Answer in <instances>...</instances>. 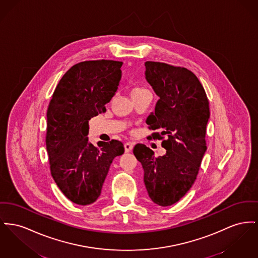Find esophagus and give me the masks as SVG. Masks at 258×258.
Here are the masks:
<instances>
[{"label":"esophagus","instance_id":"1","mask_svg":"<svg viewBox=\"0 0 258 258\" xmlns=\"http://www.w3.org/2000/svg\"><path fill=\"white\" fill-rule=\"evenodd\" d=\"M133 148H134V143H132V142L124 143V151L126 152V153L132 151Z\"/></svg>","mask_w":258,"mask_h":258}]
</instances>
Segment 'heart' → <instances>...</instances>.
I'll return each instance as SVG.
<instances>
[{
  "label": "heart",
  "instance_id": "obj_1",
  "mask_svg": "<svg viewBox=\"0 0 258 258\" xmlns=\"http://www.w3.org/2000/svg\"><path fill=\"white\" fill-rule=\"evenodd\" d=\"M145 91H148L146 89H144V88H142V87H139V86H137V87H135L132 91H131V94H132V96H134V95H137V94H140V93H143V92H145Z\"/></svg>",
  "mask_w": 258,
  "mask_h": 258
}]
</instances>
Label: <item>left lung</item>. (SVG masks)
I'll return each mask as SVG.
<instances>
[{
    "mask_svg": "<svg viewBox=\"0 0 258 258\" xmlns=\"http://www.w3.org/2000/svg\"><path fill=\"white\" fill-rule=\"evenodd\" d=\"M145 76L159 96L146 123L162 140L166 155L138 143L134 154L144 169V183L152 201L162 207L178 202L192 187L207 150L209 99L196 75L187 68L146 61ZM167 139L165 140L164 137Z\"/></svg>",
    "mask_w": 258,
    "mask_h": 258,
    "instance_id": "left-lung-1",
    "label": "left lung"
}]
</instances>
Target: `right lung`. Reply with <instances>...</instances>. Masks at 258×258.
Returning <instances> with one entry per match:
<instances>
[{"instance_id": "1", "label": "right lung", "mask_w": 258, "mask_h": 258, "mask_svg": "<svg viewBox=\"0 0 258 258\" xmlns=\"http://www.w3.org/2000/svg\"><path fill=\"white\" fill-rule=\"evenodd\" d=\"M121 61L77 63L61 78L46 111V151L49 169L61 192L80 206L100 196L109 167L123 154V144L112 139L89 142V121L106 112L118 90Z\"/></svg>"}]
</instances>
